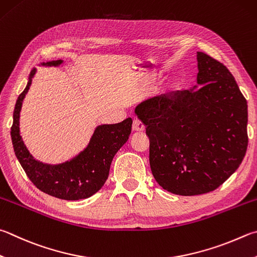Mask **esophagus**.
Returning a JSON list of instances; mask_svg holds the SVG:
<instances>
[{
	"mask_svg": "<svg viewBox=\"0 0 257 257\" xmlns=\"http://www.w3.org/2000/svg\"><path fill=\"white\" fill-rule=\"evenodd\" d=\"M144 129H145V124L143 123V121L139 120L138 118H134L133 130H135V132H143Z\"/></svg>",
	"mask_w": 257,
	"mask_h": 257,
	"instance_id": "esophagus-1",
	"label": "esophagus"
}]
</instances>
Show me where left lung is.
<instances>
[{
	"label": "left lung",
	"instance_id": "left-lung-1",
	"mask_svg": "<svg viewBox=\"0 0 257 257\" xmlns=\"http://www.w3.org/2000/svg\"><path fill=\"white\" fill-rule=\"evenodd\" d=\"M199 86L144 101L136 113L149 137V164L163 189L198 195L238 169L248 144L247 102L225 65L198 51Z\"/></svg>",
	"mask_w": 257,
	"mask_h": 257
}]
</instances>
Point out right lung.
I'll use <instances>...</instances> for the list:
<instances>
[{
    "label": "right lung",
    "instance_id": "right-lung-1",
    "mask_svg": "<svg viewBox=\"0 0 257 257\" xmlns=\"http://www.w3.org/2000/svg\"><path fill=\"white\" fill-rule=\"evenodd\" d=\"M62 60L47 62V65H59ZM30 80L20 95L13 111L11 138L16 156L29 180L43 192L63 200H81L96 193L109 176L110 165L116 152L128 141L132 133V118L115 124H103L95 129L91 142L84 152L71 162L50 166L37 162L28 152L19 133V115L26 93L31 85Z\"/></svg>",
    "mask_w": 257,
    "mask_h": 257
}]
</instances>
